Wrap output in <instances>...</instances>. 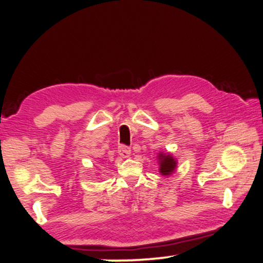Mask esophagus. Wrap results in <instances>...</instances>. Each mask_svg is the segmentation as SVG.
<instances>
[{
    "label": "esophagus",
    "instance_id": "esophagus-1",
    "mask_svg": "<svg viewBox=\"0 0 263 263\" xmlns=\"http://www.w3.org/2000/svg\"><path fill=\"white\" fill-rule=\"evenodd\" d=\"M130 153H132V151L129 147H127V146L118 147V154H120L122 158H129L130 157Z\"/></svg>",
    "mask_w": 263,
    "mask_h": 263
}]
</instances>
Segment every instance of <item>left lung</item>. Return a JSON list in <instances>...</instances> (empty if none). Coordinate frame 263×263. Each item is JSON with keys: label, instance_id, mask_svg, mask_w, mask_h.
<instances>
[{"label": "left lung", "instance_id": "left-lung-1", "mask_svg": "<svg viewBox=\"0 0 263 263\" xmlns=\"http://www.w3.org/2000/svg\"><path fill=\"white\" fill-rule=\"evenodd\" d=\"M158 164H159V172L161 176L167 177L171 176L177 168V159L171 153H158Z\"/></svg>", "mask_w": 263, "mask_h": 263}]
</instances>
